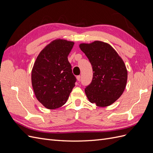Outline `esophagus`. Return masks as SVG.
Masks as SVG:
<instances>
[{
  "mask_svg": "<svg viewBox=\"0 0 153 153\" xmlns=\"http://www.w3.org/2000/svg\"><path fill=\"white\" fill-rule=\"evenodd\" d=\"M80 78H81V76L80 75H78L76 76V79L78 81H80Z\"/></svg>",
  "mask_w": 153,
  "mask_h": 153,
  "instance_id": "esophagus-1",
  "label": "esophagus"
}]
</instances>
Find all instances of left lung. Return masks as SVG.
<instances>
[{
  "mask_svg": "<svg viewBox=\"0 0 153 153\" xmlns=\"http://www.w3.org/2000/svg\"><path fill=\"white\" fill-rule=\"evenodd\" d=\"M91 62L93 76L85 89L88 100L104 107L114 103L126 85L128 71L121 57L111 46L100 41L79 45Z\"/></svg>",
  "mask_w": 153,
  "mask_h": 153,
  "instance_id": "obj_1",
  "label": "left lung"
}]
</instances>
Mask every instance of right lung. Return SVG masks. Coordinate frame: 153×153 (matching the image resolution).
Instances as JSON below:
<instances>
[{
  "mask_svg": "<svg viewBox=\"0 0 153 153\" xmlns=\"http://www.w3.org/2000/svg\"><path fill=\"white\" fill-rule=\"evenodd\" d=\"M73 45L72 41L55 39L41 50L34 62L32 88L37 100L48 109L65 104L75 85L76 77L68 59Z\"/></svg>",
  "mask_w": 153,
  "mask_h": 153,
  "instance_id": "obj_1",
  "label": "right lung"
}]
</instances>
